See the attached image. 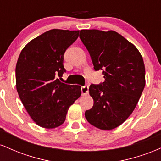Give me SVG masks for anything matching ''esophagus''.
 I'll use <instances>...</instances> for the list:
<instances>
[{
    "mask_svg": "<svg viewBox=\"0 0 161 161\" xmlns=\"http://www.w3.org/2000/svg\"><path fill=\"white\" fill-rule=\"evenodd\" d=\"M81 91H82V94L83 95H86L88 93V86H82L81 88Z\"/></svg>",
    "mask_w": 161,
    "mask_h": 161,
    "instance_id": "34e87169",
    "label": "esophagus"
}]
</instances>
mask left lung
<instances>
[{"label": "left lung", "mask_w": 161, "mask_h": 161, "mask_svg": "<svg viewBox=\"0 0 161 161\" xmlns=\"http://www.w3.org/2000/svg\"><path fill=\"white\" fill-rule=\"evenodd\" d=\"M79 38L94 69L102 70L105 79L90 86L94 105L85 116L96 128L111 130L126 120L141 97L145 86L143 58L133 44L114 31L82 29Z\"/></svg>", "instance_id": "8db88e82"}]
</instances>
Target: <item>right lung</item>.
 <instances>
[{
  "mask_svg": "<svg viewBox=\"0 0 161 161\" xmlns=\"http://www.w3.org/2000/svg\"><path fill=\"white\" fill-rule=\"evenodd\" d=\"M79 33L51 29L29 42L18 58L16 90L29 115L41 127L62 125L69 107L82 94L80 86L65 84L57 78L66 71L64 53Z\"/></svg>",
  "mask_w": 161,
  "mask_h": 161,
  "instance_id": "right-lung-1",
  "label": "right lung"
}]
</instances>
